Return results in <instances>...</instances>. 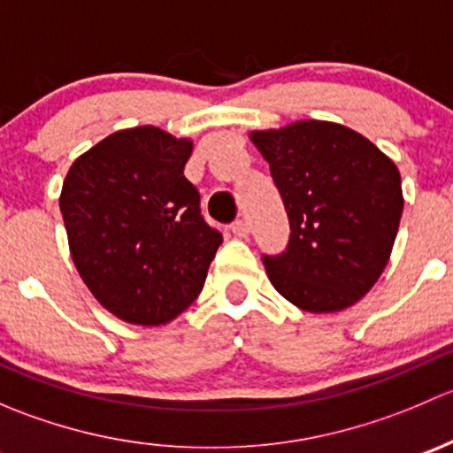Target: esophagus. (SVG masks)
I'll return each mask as SVG.
<instances>
[{
	"label": "esophagus",
	"instance_id": "esophagus-1",
	"mask_svg": "<svg viewBox=\"0 0 453 453\" xmlns=\"http://www.w3.org/2000/svg\"><path fill=\"white\" fill-rule=\"evenodd\" d=\"M230 230L234 232L236 236H241V239H245V236L250 234V223L245 221V219H236V221L230 226Z\"/></svg>",
	"mask_w": 453,
	"mask_h": 453
}]
</instances>
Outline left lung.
Listing matches in <instances>:
<instances>
[{
	"mask_svg": "<svg viewBox=\"0 0 453 453\" xmlns=\"http://www.w3.org/2000/svg\"><path fill=\"white\" fill-rule=\"evenodd\" d=\"M250 140L269 162L291 226L285 252L263 256L269 280L303 311L349 309L390 258L403 212L399 168L335 122L300 120Z\"/></svg>",
	"mask_w": 453,
	"mask_h": 453,
	"instance_id": "obj_1",
	"label": "left lung"
}]
</instances>
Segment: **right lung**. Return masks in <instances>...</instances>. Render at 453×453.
Wrapping results in <instances>:
<instances>
[{
    "instance_id": "1",
    "label": "right lung",
    "mask_w": 453,
    "mask_h": 453,
    "mask_svg": "<svg viewBox=\"0 0 453 453\" xmlns=\"http://www.w3.org/2000/svg\"><path fill=\"white\" fill-rule=\"evenodd\" d=\"M193 142L157 127L116 131L76 157L61 205L72 260L116 318L159 326L203 289L223 236L184 177Z\"/></svg>"
}]
</instances>
